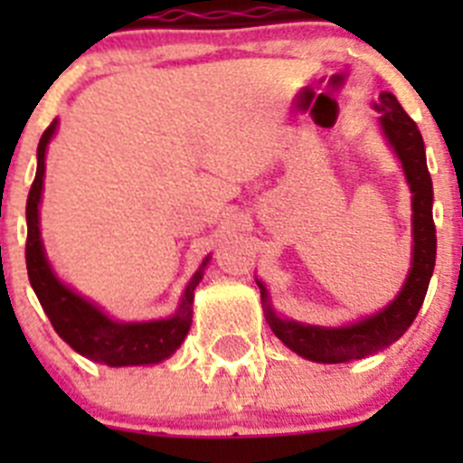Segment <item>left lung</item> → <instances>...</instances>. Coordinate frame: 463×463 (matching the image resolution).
Wrapping results in <instances>:
<instances>
[{
    "mask_svg": "<svg viewBox=\"0 0 463 463\" xmlns=\"http://www.w3.org/2000/svg\"><path fill=\"white\" fill-rule=\"evenodd\" d=\"M375 109L383 113L384 137L390 138L399 155L412 192V269L399 297L387 308L371 315L357 325L326 329V326L298 325L292 320H280L267 306V322L271 331L289 350L310 362L341 364L353 359L371 357L383 347H390L406 334L415 315L420 313L436 264V224H433V185L427 169L422 134L408 116L394 94L383 92ZM261 298L267 301V289L260 282Z\"/></svg>",
    "mask_w": 463,
    "mask_h": 463,
    "instance_id": "obj_1",
    "label": "left lung"
}]
</instances>
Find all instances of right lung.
<instances>
[{"instance_id": "obj_1", "label": "right lung", "mask_w": 463, "mask_h": 463, "mask_svg": "<svg viewBox=\"0 0 463 463\" xmlns=\"http://www.w3.org/2000/svg\"><path fill=\"white\" fill-rule=\"evenodd\" d=\"M57 120L48 125L41 134L39 148H36V175L27 194V245H24V260H27V276L32 289L39 297L41 308L46 310L48 320L57 336L92 362L109 364V366H138V364H157L181 347L192 325V298L194 288L202 280L203 267L194 273L190 285L183 294L181 308L169 320L157 322H113L106 317L97 306L85 301L76 292L64 288L57 280L55 273L48 267L43 255L39 232V202L41 187H43V171H46V148L51 137L55 134Z\"/></svg>"}]
</instances>
